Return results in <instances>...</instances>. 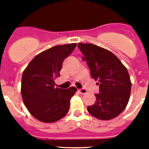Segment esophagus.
Listing matches in <instances>:
<instances>
[{"mask_svg":"<svg viewBox=\"0 0 149 149\" xmlns=\"http://www.w3.org/2000/svg\"><path fill=\"white\" fill-rule=\"evenodd\" d=\"M79 91L80 92L81 94H87V91L84 88H81V89H79Z\"/></svg>","mask_w":149,"mask_h":149,"instance_id":"esophagus-1","label":"esophagus"}]
</instances>
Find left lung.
I'll return each instance as SVG.
<instances>
[{
  "instance_id": "left-lung-1",
  "label": "left lung",
  "mask_w": 149,
  "mask_h": 149,
  "mask_svg": "<svg viewBox=\"0 0 149 149\" xmlns=\"http://www.w3.org/2000/svg\"><path fill=\"white\" fill-rule=\"evenodd\" d=\"M86 61L91 76L98 81L100 93L96 102L87 107L92 116L102 120L118 116L125 109L130 99L131 81L127 68L112 52L93 44H78Z\"/></svg>"
}]
</instances>
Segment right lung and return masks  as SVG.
<instances>
[{"label": "right lung", "mask_w": 149, "mask_h": 149, "mask_svg": "<svg viewBox=\"0 0 149 149\" xmlns=\"http://www.w3.org/2000/svg\"><path fill=\"white\" fill-rule=\"evenodd\" d=\"M76 43L57 45L36 55L23 72L22 99L29 112L38 120L56 122L68 113L70 100L77 91L55 88L54 80L60 76L63 63L76 47Z\"/></svg>", "instance_id": "right-lung-1"}]
</instances>
